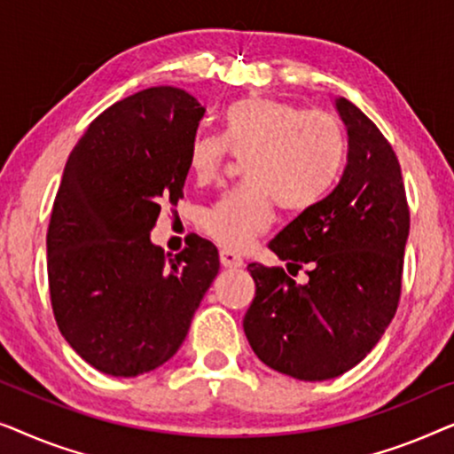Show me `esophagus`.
Listing matches in <instances>:
<instances>
[{
  "label": "esophagus",
  "instance_id": "1",
  "mask_svg": "<svg viewBox=\"0 0 454 454\" xmlns=\"http://www.w3.org/2000/svg\"><path fill=\"white\" fill-rule=\"evenodd\" d=\"M219 258H221V264L225 266V269H241V266H244V260H241L238 254H233L229 250H221Z\"/></svg>",
  "mask_w": 454,
  "mask_h": 454
}]
</instances>
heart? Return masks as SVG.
<instances>
[{
  "mask_svg": "<svg viewBox=\"0 0 454 454\" xmlns=\"http://www.w3.org/2000/svg\"><path fill=\"white\" fill-rule=\"evenodd\" d=\"M227 151L244 159L247 185L202 215V231L239 252L272 223V198L287 210L322 200L340 176L345 134L337 117L278 98H241L223 114V136H198L188 153L196 184L219 177Z\"/></svg>",
  "mask_w": 454,
  "mask_h": 454,
  "instance_id": "1",
  "label": "heart"
}]
</instances>
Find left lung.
<instances>
[{
  "mask_svg": "<svg viewBox=\"0 0 454 454\" xmlns=\"http://www.w3.org/2000/svg\"><path fill=\"white\" fill-rule=\"evenodd\" d=\"M347 129V165L331 194L308 207L269 247L308 264V283L250 264L256 297L244 333L258 359L297 380L320 382L357 365L399 306L409 208L388 140L347 98H334Z\"/></svg>",
  "mask_w": 454,
  "mask_h": 454,
  "instance_id": "1",
  "label": "left lung"
}]
</instances>
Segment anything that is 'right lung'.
Segmentation results:
<instances>
[{"instance_id": "obj_1", "label": "right lung", "mask_w": 454, "mask_h": 454, "mask_svg": "<svg viewBox=\"0 0 454 454\" xmlns=\"http://www.w3.org/2000/svg\"><path fill=\"white\" fill-rule=\"evenodd\" d=\"M204 107L176 86L111 105L67 159L47 231V275L64 339L109 376L146 374L176 356L219 272L194 235L171 256L151 241L163 204L184 198Z\"/></svg>"}]
</instances>
